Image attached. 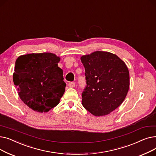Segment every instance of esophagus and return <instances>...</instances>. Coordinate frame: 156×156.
Segmentation results:
<instances>
[{
  "label": "esophagus",
  "instance_id": "esophagus-1",
  "mask_svg": "<svg viewBox=\"0 0 156 156\" xmlns=\"http://www.w3.org/2000/svg\"><path fill=\"white\" fill-rule=\"evenodd\" d=\"M68 86L70 88H73V87H75V82H69V84H68Z\"/></svg>",
  "mask_w": 156,
  "mask_h": 156
}]
</instances>
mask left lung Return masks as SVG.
<instances>
[{"instance_id": "obj_1", "label": "left lung", "mask_w": 156, "mask_h": 156, "mask_svg": "<svg viewBox=\"0 0 156 156\" xmlns=\"http://www.w3.org/2000/svg\"><path fill=\"white\" fill-rule=\"evenodd\" d=\"M87 85L81 94L82 105L96 116L108 114L122 104L129 90V71L114 54L96 51L81 57Z\"/></svg>"}]
</instances>
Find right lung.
Instances as JSON below:
<instances>
[{"label": "right lung", "mask_w": 156, "mask_h": 156, "mask_svg": "<svg viewBox=\"0 0 156 156\" xmlns=\"http://www.w3.org/2000/svg\"><path fill=\"white\" fill-rule=\"evenodd\" d=\"M59 61L49 52L23 55L16 59L14 84L21 101L31 109L48 112L59 104L66 87Z\"/></svg>", "instance_id": "add662e5"}]
</instances>
